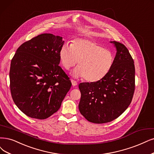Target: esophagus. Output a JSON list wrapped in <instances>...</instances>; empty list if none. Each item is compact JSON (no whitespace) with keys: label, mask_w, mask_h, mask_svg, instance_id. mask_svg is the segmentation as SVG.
Listing matches in <instances>:
<instances>
[{"label":"esophagus","mask_w":154,"mask_h":154,"mask_svg":"<svg viewBox=\"0 0 154 154\" xmlns=\"http://www.w3.org/2000/svg\"><path fill=\"white\" fill-rule=\"evenodd\" d=\"M71 82H72V86H76L77 85V82L73 80V79H72V80H71Z\"/></svg>","instance_id":"1"}]
</instances>
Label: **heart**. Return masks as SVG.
I'll return each instance as SVG.
<instances>
[{"mask_svg": "<svg viewBox=\"0 0 154 154\" xmlns=\"http://www.w3.org/2000/svg\"><path fill=\"white\" fill-rule=\"evenodd\" d=\"M59 57L65 70H69L78 61L79 67L74 70L72 75L84 78L89 82H97L105 78L114 62V56L110 50L86 38L75 39L70 46L63 45Z\"/></svg>", "mask_w": 154, "mask_h": 154, "instance_id": "heart-1", "label": "heart"}]
</instances>
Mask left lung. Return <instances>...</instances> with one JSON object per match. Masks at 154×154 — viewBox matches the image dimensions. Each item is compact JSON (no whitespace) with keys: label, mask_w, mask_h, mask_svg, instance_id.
Returning <instances> with one entry per match:
<instances>
[{"label":"left lung","mask_w":154,"mask_h":154,"mask_svg":"<svg viewBox=\"0 0 154 154\" xmlns=\"http://www.w3.org/2000/svg\"><path fill=\"white\" fill-rule=\"evenodd\" d=\"M117 53L110 72L97 82L79 84V109L91 122H109L120 116L132 101L135 88L134 61L125 45L111 41Z\"/></svg>","instance_id":"8db88e82"}]
</instances>
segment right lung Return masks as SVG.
I'll use <instances>...</instances> for the list:
<instances>
[{
  "label": "right lung",
  "mask_w": 154,
  "mask_h": 154,
  "mask_svg": "<svg viewBox=\"0 0 154 154\" xmlns=\"http://www.w3.org/2000/svg\"><path fill=\"white\" fill-rule=\"evenodd\" d=\"M63 44L61 37L42 33L22 44L11 60V96L28 117L45 119L52 116L72 86L69 77L58 65Z\"/></svg>",
  "instance_id": "right-lung-1"
}]
</instances>
